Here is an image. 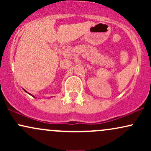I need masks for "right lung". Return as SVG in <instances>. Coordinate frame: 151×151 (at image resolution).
<instances>
[{"mask_svg": "<svg viewBox=\"0 0 151 151\" xmlns=\"http://www.w3.org/2000/svg\"><path fill=\"white\" fill-rule=\"evenodd\" d=\"M24 91H26L25 89H24ZM26 92H27V93H28V92H27V91H26ZM29 93V94H30V95H31V96H33V97H35V96H32V94H31V93Z\"/></svg>", "mask_w": 151, "mask_h": 151, "instance_id": "obj_1", "label": "right lung"}]
</instances>
